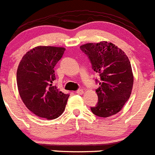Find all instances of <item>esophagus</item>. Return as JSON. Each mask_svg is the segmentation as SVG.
<instances>
[{
  "label": "esophagus",
  "mask_w": 155,
  "mask_h": 155,
  "mask_svg": "<svg viewBox=\"0 0 155 155\" xmlns=\"http://www.w3.org/2000/svg\"><path fill=\"white\" fill-rule=\"evenodd\" d=\"M77 94H78V95H81V94H83V92H84V91L82 90V89H78V90L77 91Z\"/></svg>",
  "instance_id": "34e87169"
}]
</instances>
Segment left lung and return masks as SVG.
I'll return each mask as SVG.
<instances>
[{
    "instance_id": "1",
    "label": "left lung",
    "mask_w": 155,
    "mask_h": 155,
    "mask_svg": "<svg viewBox=\"0 0 155 155\" xmlns=\"http://www.w3.org/2000/svg\"><path fill=\"white\" fill-rule=\"evenodd\" d=\"M86 54L92 68L100 78L96 82L98 103L91 107L96 116L107 117L117 114L130 97L133 74L130 61L125 53L107 41L88 43L80 47Z\"/></svg>"
}]
</instances>
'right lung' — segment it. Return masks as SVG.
<instances>
[{"label":"right lung","instance_id":"add662e5","mask_svg":"<svg viewBox=\"0 0 155 155\" xmlns=\"http://www.w3.org/2000/svg\"><path fill=\"white\" fill-rule=\"evenodd\" d=\"M64 48L38 46L27 51L19 63L16 81L19 96L26 107L43 118H57L64 111L69 94L53 85L55 65Z\"/></svg>","mask_w":155,"mask_h":155}]
</instances>
